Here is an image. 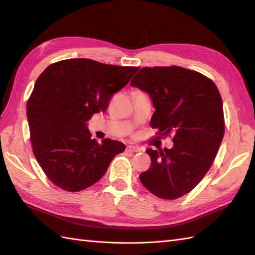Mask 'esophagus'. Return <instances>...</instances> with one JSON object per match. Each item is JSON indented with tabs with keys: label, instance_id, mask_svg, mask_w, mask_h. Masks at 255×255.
Masks as SVG:
<instances>
[{
	"label": "esophagus",
	"instance_id": "34e87169",
	"mask_svg": "<svg viewBox=\"0 0 255 255\" xmlns=\"http://www.w3.org/2000/svg\"><path fill=\"white\" fill-rule=\"evenodd\" d=\"M127 151H129V152H139V151H141V149L137 147V145L128 144L127 145Z\"/></svg>",
	"mask_w": 255,
	"mask_h": 255
}]
</instances>
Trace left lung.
<instances>
[{
    "label": "left lung",
    "mask_w": 255,
    "mask_h": 255,
    "mask_svg": "<svg viewBox=\"0 0 255 255\" xmlns=\"http://www.w3.org/2000/svg\"><path fill=\"white\" fill-rule=\"evenodd\" d=\"M130 85L153 103L151 127L161 136H173L171 149L145 150L151 167L140 181L160 198L181 197L202 181L223 141L224 110L217 86L202 73L181 67L143 68Z\"/></svg>",
    "instance_id": "left-lung-1"
}]
</instances>
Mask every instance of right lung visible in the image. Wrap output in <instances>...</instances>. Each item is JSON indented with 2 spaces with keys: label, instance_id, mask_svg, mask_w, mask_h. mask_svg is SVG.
Returning <instances> with one entry per match:
<instances>
[{
  "label": "right lung",
  "instance_id": "obj_1",
  "mask_svg": "<svg viewBox=\"0 0 255 255\" xmlns=\"http://www.w3.org/2000/svg\"><path fill=\"white\" fill-rule=\"evenodd\" d=\"M137 71L77 58L50 64L39 75L26 114L32 152L55 185L68 192L92 186L126 149L116 140L91 139L88 121L104 113Z\"/></svg>",
  "mask_w": 255,
  "mask_h": 255
}]
</instances>
